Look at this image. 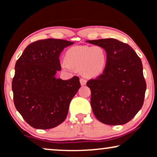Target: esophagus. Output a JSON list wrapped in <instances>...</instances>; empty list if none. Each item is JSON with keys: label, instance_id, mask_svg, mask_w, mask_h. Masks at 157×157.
Returning <instances> with one entry per match:
<instances>
[{"label": "esophagus", "instance_id": "34e87169", "mask_svg": "<svg viewBox=\"0 0 157 157\" xmlns=\"http://www.w3.org/2000/svg\"><path fill=\"white\" fill-rule=\"evenodd\" d=\"M80 83H81V86H84V85L86 84V80L85 78H81L80 79Z\"/></svg>", "mask_w": 157, "mask_h": 157}]
</instances>
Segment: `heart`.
Wrapping results in <instances>:
<instances>
[{"label":"heart","mask_w":157,"mask_h":157,"mask_svg":"<svg viewBox=\"0 0 157 157\" xmlns=\"http://www.w3.org/2000/svg\"><path fill=\"white\" fill-rule=\"evenodd\" d=\"M65 61L61 64L64 71L81 70L83 76L94 78L104 72L108 59L106 52L102 47L78 46L66 51Z\"/></svg>","instance_id":"b5f03b06"}]
</instances>
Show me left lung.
Masks as SVG:
<instances>
[{"label":"left lung","instance_id":"1","mask_svg":"<svg viewBox=\"0 0 157 157\" xmlns=\"http://www.w3.org/2000/svg\"><path fill=\"white\" fill-rule=\"evenodd\" d=\"M86 42L102 47L108 59L103 74L86 83L94 115L108 125L127 123L142 107L147 89L140 58L129 45L114 38Z\"/></svg>","mask_w":157,"mask_h":157}]
</instances>
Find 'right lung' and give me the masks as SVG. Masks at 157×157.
<instances>
[{
  "label": "right lung",
  "mask_w": 157,
  "mask_h": 157,
  "mask_svg": "<svg viewBox=\"0 0 157 157\" xmlns=\"http://www.w3.org/2000/svg\"><path fill=\"white\" fill-rule=\"evenodd\" d=\"M74 44L53 38L37 40L16 61L12 81L14 104L32 127L54 128L67 117L71 101L81 87L79 78L62 80L55 75L61 70L62 51Z\"/></svg>",
  "instance_id": "1"
}]
</instances>
